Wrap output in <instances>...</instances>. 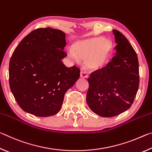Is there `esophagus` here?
Returning <instances> with one entry per match:
<instances>
[{
    "mask_svg": "<svg viewBox=\"0 0 152 152\" xmlns=\"http://www.w3.org/2000/svg\"><path fill=\"white\" fill-rule=\"evenodd\" d=\"M80 78H88V76L86 75V74L83 72H81L80 74Z\"/></svg>",
    "mask_w": 152,
    "mask_h": 152,
    "instance_id": "obj_1",
    "label": "esophagus"
}]
</instances>
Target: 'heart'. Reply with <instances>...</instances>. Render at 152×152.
I'll use <instances>...</instances> for the list:
<instances>
[{
	"instance_id": "b5f03b06",
	"label": "heart",
	"mask_w": 152,
	"mask_h": 152,
	"mask_svg": "<svg viewBox=\"0 0 152 152\" xmlns=\"http://www.w3.org/2000/svg\"><path fill=\"white\" fill-rule=\"evenodd\" d=\"M113 51V43L104 37H94L78 41L69 50L68 56L74 61L78 62L84 60L85 68L90 71H96L109 61Z\"/></svg>"
}]
</instances>
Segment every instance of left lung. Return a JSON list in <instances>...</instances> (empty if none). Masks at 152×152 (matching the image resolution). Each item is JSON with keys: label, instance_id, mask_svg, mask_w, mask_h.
Masks as SVG:
<instances>
[{"label": "left lung", "instance_id": "8db88e82", "mask_svg": "<svg viewBox=\"0 0 152 152\" xmlns=\"http://www.w3.org/2000/svg\"><path fill=\"white\" fill-rule=\"evenodd\" d=\"M113 32L117 43L115 56L88 79L87 104L102 117L117 116L129 109L140 84L137 53L121 33L116 29Z\"/></svg>", "mask_w": 152, "mask_h": 152}]
</instances>
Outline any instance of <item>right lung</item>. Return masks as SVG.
Wrapping results in <instances>:
<instances>
[{
	"mask_svg": "<svg viewBox=\"0 0 152 152\" xmlns=\"http://www.w3.org/2000/svg\"><path fill=\"white\" fill-rule=\"evenodd\" d=\"M66 34L50 27L33 31L15 48L9 63L11 91L20 107L37 117L60 111L64 94L80 77L75 66L67 68Z\"/></svg>",
	"mask_w": 152,
	"mask_h": 152,
	"instance_id": "obj_1",
	"label": "right lung"
}]
</instances>
